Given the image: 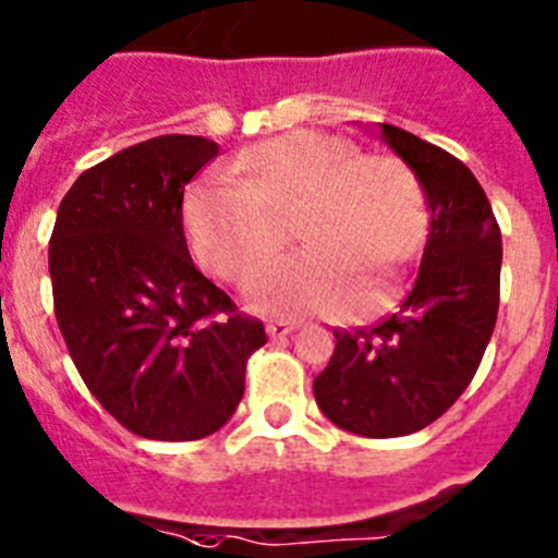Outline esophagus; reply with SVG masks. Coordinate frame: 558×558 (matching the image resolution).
Masks as SVG:
<instances>
[{
  "instance_id": "obj_1",
  "label": "esophagus",
  "mask_w": 558,
  "mask_h": 558,
  "mask_svg": "<svg viewBox=\"0 0 558 558\" xmlns=\"http://www.w3.org/2000/svg\"><path fill=\"white\" fill-rule=\"evenodd\" d=\"M294 328H298V323H294V319H272V323H266V333H269L272 339L289 337Z\"/></svg>"
}]
</instances>
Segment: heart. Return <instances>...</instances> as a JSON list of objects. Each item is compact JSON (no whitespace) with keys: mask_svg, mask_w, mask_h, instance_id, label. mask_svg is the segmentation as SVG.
<instances>
[{"mask_svg":"<svg viewBox=\"0 0 558 558\" xmlns=\"http://www.w3.org/2000/svg\"><path fill=\"white\" fill-rule=\"evenodd\" d=\"M232 179H205L185 198V230L198 264L239 283L278 246V213H294L303 250L266 264L244 289L260 314L333 312L371 323L396 306V275L379 292L381 264H401L424 235V198L404 165L353 154L345 140L294 129L250 145Z\"/></svg>","mask_w":558,"mask_h":558,"instance_id":"1","label":"heart"}]
</instances>
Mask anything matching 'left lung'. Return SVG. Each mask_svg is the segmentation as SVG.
I'll list each match as a JSON object with an SVG mask.
<instances>
[{
  "mask_svg": "<svg viewBox=\"0 0 558 558\" xmlns=\"http://www.w3.org/2000/svg\"><path fill=\"white\" fill-rule=\"evenodd\" d=\"M376 137L418 179L426 244L399 314L333 331L337 348L314 379V399L345 433L399 438L440 418L477 373L500 308L502 239L481 182L460 159L399 125L379 123Z\"/></svg>",
  "mask_w": 558,
  "mask_h": 558,
  "instance_id": "left-lung-1",
  "label": "left lung"
}]
</instances>
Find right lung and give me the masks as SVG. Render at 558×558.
Masks as SVG:
<instances>
[{
  "instance_id": "right-lung-1",
  "label": "right lung",
  "mask_w": 558,
  "mask_h": 558,
  "mask_svg": "<svg viewBox=\"0 0 558 558\" xmlns=\"http://www.w3.org/2000/svg\"><path fill=\"white\" fill-rule=\"evenodd\" d=\"M219 145L165 134L75 179L50 239L56 319L92 396L125 429L198 440L244 396L264 323L193 266L182 230L185 185Z\"/></svg>"
}]
</instances>
